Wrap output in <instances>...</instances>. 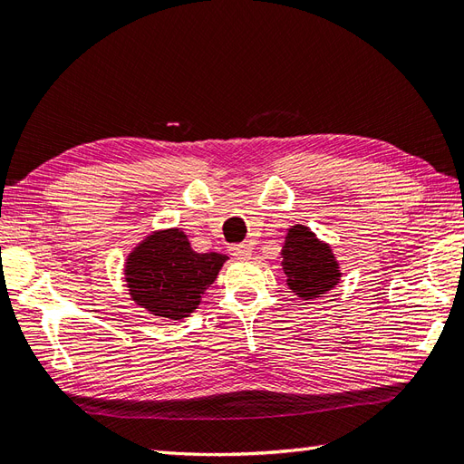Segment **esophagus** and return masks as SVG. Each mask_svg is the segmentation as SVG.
Instances as JSON below:
<instances>
[{"instance_id":"34e87169","label":"esophagus","mask_w":464,"mask_h":464,"mask_svg":"<svg viewBox=\"0 0 464 464\" xmlns=\"http://www.w3.org/2000/svg\"><path fill=\"white\" fill-rule=\"evenodd\" d=\"M232 256L237 257V259H246L251 256V246L249 244H237V246H232L230 247Z\"/></svg>"}]
</instances>
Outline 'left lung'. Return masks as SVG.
Returning <instances> with one entry per match:
<instances>
[{"label":"left lung","instance_id":"1","mask_svg":"<svg viewBox=\"0 0 464 464\" xmlns=\"http://www.w3.org/2000/svg\"><path fill=\"white\" fill-rule=\"evenodd\" d=\"M280 256L286 286L302 300L321 298L341 283V265L331 246L321 242L304 224L288 228Z\"/></svg>","mask_w":464,"mask_h":464}]
</instances>
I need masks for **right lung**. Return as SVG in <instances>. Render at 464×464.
<instances>
[{"instance_id":"right-lung-1","label":"right lung","mask_w":464,"mask_h":464,"mask_svg":"<svg viewBox=\"0 0 464 464\" xmlns=\"http://www.w3.org/2000/svg\"><path fill=\"white\" fill-rule=\"evenodd\" d=\"M227 259L217 251H193L184 230H157L125 259V286L131 300L150 315L181 321L198 310Z\"/></svg>"}]
</instances>
